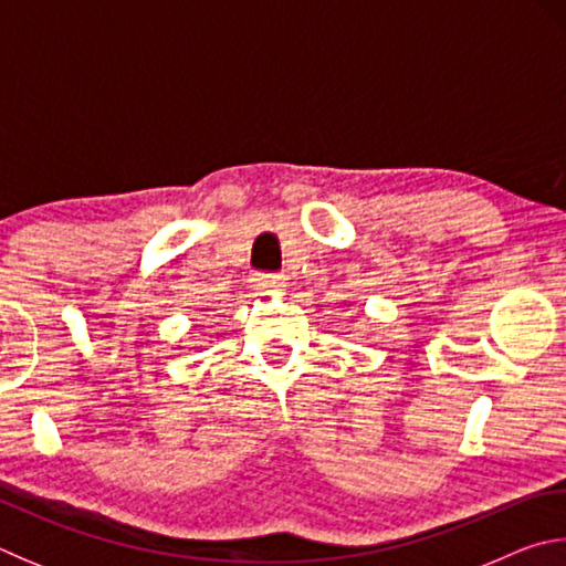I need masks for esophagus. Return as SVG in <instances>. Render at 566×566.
Instances as JSON below:
<instances>
[{
  "instance_id": "esophagus-1",
  "label": "esophagus",
  "mask_w": 566,
  "mask_h": 566,
  "mask_svg": "<svg viewBox=\"0 0 566 566\" xmlns=\"http://www.w3.org/2000/svg\"><path fill=\"white\" fill-rule=\"evenodd\" d=\"M252 282H254V290H260V292H282L284 290V280L280 274H254L252 276Z\"/></svg>"
}]
</instances>
